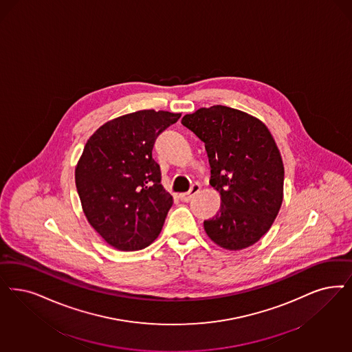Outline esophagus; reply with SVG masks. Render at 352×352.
I'll list each match as a JSON object with an SVG mask.
<instances>
[{
    "instance_id": "1",
    "label": "esophagus",
    "mask_w": 352,
    "mask_h": 352,
    "mask_svg": "<svg viewBox=\"0 0 352 352\" xmlns=\"http://www.w3.org/2000/svg\"><path fill=\"white\" fill-rule=\"evenodd\" d=\"M200 188H201V186L199 184V183H194L192 186H191V188H190V191L188 192H184V194L179 195V199L182 200V201H190L191 200V197L194 196V195L197 194L199 191H200Z\"/></svg>"
}]
</instances>
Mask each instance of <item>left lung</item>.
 Segmentation results:
<instances>
[{"mask_svg": "<svg viewBox=\"0 0 352 352\" xmlns=\"http://www.w3.org/2000/svg\"><path fill=\"white\" fill-rule=\"evenodd\" d=\"M182 124L206 144L209 183L221 195L219 212L204 221L208 236L230 251L255 244L283 199L285 169L272 133L255 117L222 105L186 114Z\"/></svg>", "mask_w": 352, "mask_h": 352, "instance_id": "1", "label": "left lung"}]
</instances>
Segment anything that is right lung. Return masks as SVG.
<instances>
[{
    "instance_id": "right-lung-1",
    "label": "right lung",
    "mask_w": 352,
    "mask_h": 352,
    "mask_svg": "<svg viewBox=\"0 0 352 352\" xmlns=\"http://www.w3.org/2000/svg\"><path fill=\"white\" fill-rule=\"evenodd\" d=\"M179 117L139 110L107 122L85 146L75 169L78 195L91 226L117 250H143L161 232L173 196L152 151Z\"/></svg>"
}]
</instances>
